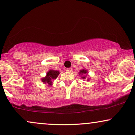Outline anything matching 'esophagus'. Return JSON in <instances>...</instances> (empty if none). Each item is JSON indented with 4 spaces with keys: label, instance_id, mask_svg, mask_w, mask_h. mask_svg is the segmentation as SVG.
Listing matches in <instances>:
<instances>
[{
    "label": "esophagus",
    "instance_id": "34e87169",
    "mask_svg": "<svg viewBox=\"0 0 135 135\" xmlns=\"http://www.w3.org/2000/svg\"><path fill=\"white\" fill-rule=\"evenodd\" d=\"M66 71H67V72H71V71H72V68H67V69H66Z\"/></svg>",
    "mask_w": 135,
    "mask_h": 135
}]
</instances>
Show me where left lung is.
Masks as SVG:
<instances>
[{
  "label": "left lung",
  "mask_w": 135,
  "mask_h": 135,
  "mask_svg": "<svg viewBox=\"0 0 135 135\" xmlns=\"http://www.w3.org/2000/svg\"><path fill=\"white\" fill-rule=\"evenodd\" d=\"M88 74V71H87V70H86V69H84L81 70L80 72H79V74H80V75H84V74ZM86 78V76H85V75L82 76V78L83 79H85ZM88 81H89V79H88Z\"/></svg>",
  "instance_id": "obj_1"
}]
</instances>
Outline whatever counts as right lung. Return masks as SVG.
I'll list each match as a JSON object with an SVG mask.
<instances>
[{
	"mask_svg": "<svg viewBox=\"0 0 135 135\" xmlns=\"http://www.w3.org/2000/svg\"><path fill=\"white\" fill-rule=\"evenodd\" d=\"M59 72L58 71H54V70H49L47 73V74L45 76L44 78H43L41 79L42 82L44 83H47L49 85H51L52 84V81L56 79L57 78L58 75L59 74Z\"/></svg>",
	"mask_w": 135,
	"mask_h": 135,
	"instance_id": "add662e5",
	"label": "right lung"
}]
</instances>
